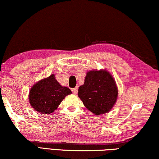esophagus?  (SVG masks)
Masks as SVG:
<instances>
[{"label": "esophagus", "mask_w": 159, "mask_h": 159, "mask_svg": "<svg viewBox=\"0 0 159 159\" xmlns=\"http://www.w3.org/2000/svg\"><path fill=\"white\" fill-rule=\"evenodd\" d=\"M72 92L74 93V94H76L78 93V87H75L74 89H72Z\"/></svg>", "instance_id": "obj_1"}]
</instances>
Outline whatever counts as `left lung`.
<instances>
[{
    "label": "left lung",
    "instance_id": "obj_1",
    "mask_svg": "<svg viewBox=\"0 0 159 159\" xmlns=\"http://www.w3.org/2000/svg\"><path fill=\"white\" fill-rule=\"evenodd\" d=\"M78 95L87 109L96 115H101L113 108L118 89L115 79L106 69L91 70L86 73Z\"/></svg>",
    "mask_w": 159,
    "mask_h": 159
}]
</instances>
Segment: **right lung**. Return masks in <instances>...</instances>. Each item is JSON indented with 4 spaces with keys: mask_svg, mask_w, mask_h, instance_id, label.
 <instances>
[{
    "mask_svg": "<svg viewBox=\"0 0 159 159\" xmlns=\"http://www.w3.org/2000/svg\"><path fill=\"white\" fill-rule=\"evenodd\" d=\"M70 93V89L61 86L52 74L33 85L30 91L29 102L36 111L48 115L56 110L65 97Z\"/></svg>",
    "mask_w": 159,
    "mask_h": 159,
    "instance_id": "obj_1",
    "label": "right lung"
}]
</instances>
